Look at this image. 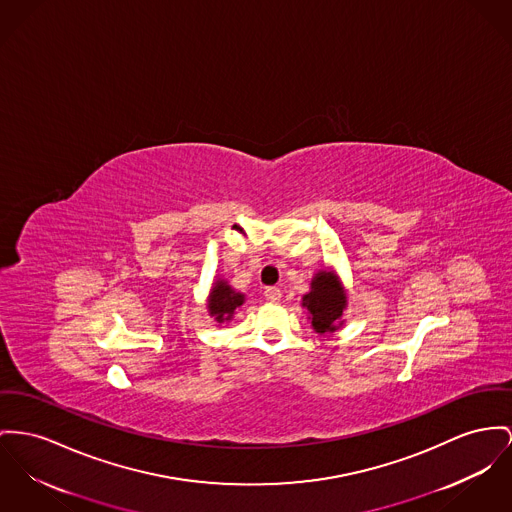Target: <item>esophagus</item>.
Masks as SVG:
<instances>
[{
	"mask_svg": "<svg viewBox=\"0 0 512 512\" xmlns=\"http://www.w3.org/2000/svg\"><path fill=\"white\" fill-rule=\"evenodd\" d=\"M264 297H266V301H270V303H279V301H281V289H279V287H268V289L264 291Z\"/></svg>",
	"mask_w": 512,
	"mask_h": 512,
	"instance_id": "34e87169",
	"label": "esophagus"
}]
</instances>
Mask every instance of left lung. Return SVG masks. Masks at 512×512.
Wrapping results in <instances>:
<instances>
[{"instance_id":"8db88e82","label":"left lung","mask_w":512,"mask_h":512,"mask_svg":"<svg viewBox=\"0 0 512 512\" xmlns=\"http://www.w3.org/2000/svg\"><path fill=\"white\" fill-rule=\"evenodd\" d=\"M303 307L308 310V320L314 332H336L343 324V308L347 307V297L338 275L330 270L316 273L310 291L303 297Z\"/></svg>"}]
</instances>
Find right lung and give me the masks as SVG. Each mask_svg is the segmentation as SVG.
Listing matches in <instances>:
<instances>
[{
    "mask_svg": "<svg viewBox=\"0 0 512 512\" xmlns=\"http://www.w3.org/2000/svg\"><path fill=\"white\" fill-rule=\"evenodd\" d=\"M242 303H244L242 293H237L225 279H217L207 297V310L217 324H223L233 318L235 310L242 307Z\"/></svg>",
    "mask_w": 512,
    "mask_h": 512,
    "instance_id": "add662e5",
    "label": "right lung"
}]
</instances>
